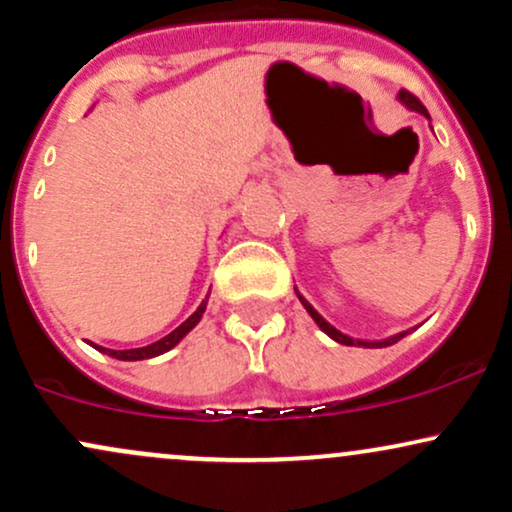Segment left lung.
Instances as JSON below:
<instances>
[{
  "mask_svg": "<svg viewBox=\"0 0 512 512\" xmlns=\"http://www.w3.org/2000/svg\"><path fill=\"white\" fill-rule=\"evenodd\" d=\"M399 101H402L404 105H407V108H411V110H416V113H421V115H426L428 117V110L424 108V103L419 101V98L414 96V93L411 91H407V88H402V91H399ZM296 296L301 298V303H303V308L308 310L310 313V317H313V320L317 322V325H320V330L325 332V334H330V337L334 339V342H339V344H344V346H370V349H375V346H390V344H395V342H399V339L404 337V334L407 332H402V334H395V337H390V339H385V342H356V339H351V337H346V334H342L339 330H334V327L330 325V322L325 320V317H322L320 313H317V310L313 308V305H310L308 301H305V298L301 296V293L296 291Z\"/></svg>",
  "mask_w": 512,
  "mask_h": 512,
  "instance_id": "obj_1",
  "label": "left lung"
}]
</instances>
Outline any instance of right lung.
I'll return each instance as SVG.
<instances>
[{"mask_svg":"<svg viewBox=\"0 0 512 512\" xmlns=\"http://www.w3.org/2000/svg\"><path fill=\"white\" fill-rule=\"evenodd\" d=\"M204 308H207V301H204L202 305H199V308L195 310V313H192L190 317H187L185 322H182V325L178 327V330H173L170 334H166V337L163 339H158V342H154V344H149V346H142V349H127V351H110V349H103V346H96L98 351H103V354H108V356H113V358H120V361H142V358H151V356H161V354H166V351H170L173 349L175 344L180 342L182 337H185L187 332L192 330V327L197 325L199 322V317H202V313H204Z\"/></svg>","mask_w":512,"mask_h":512,"instance_id":"right-lung-1","label":"right lung"}]
</instances>
